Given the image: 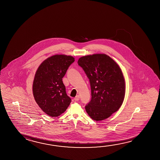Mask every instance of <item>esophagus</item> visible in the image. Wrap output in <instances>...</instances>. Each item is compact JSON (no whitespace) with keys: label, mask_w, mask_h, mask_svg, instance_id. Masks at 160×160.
Instances as JSON below:
<instances>
[{"label":"esophagus","mask_w":160,"mask_h":160,"mask_svg":"<svg viewBox=\"0 0 160 160\" xmlns=\"http://www.w3.org/2000/svg\"><path fill=\"white\" fill-rule=\"evenodd\" d=\"M79 99H80V96L78 95H76V97L74 98V100L75 101H79Z\"/></svg>","instance_id":"1"}]
</instances>
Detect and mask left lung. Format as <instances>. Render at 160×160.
<instances>
[{
    "label": "left lung",
    "instance_id": "obj_1",
    "mask_svg": "<svg viewBox=\"0 0 160 160\" xmlns=\"http://www.w3.org/2000/svg\"><path fill=\"white\" fill-rule=\"evenodd\" d=\"M78 63L89 79L92 99L85 106L94 120L106 119L123 103L125 81L119 66L105 54L81 57Z\"/></svg>",
    "mask_w": 160,
    "mask_h": 160
}]
</instances>
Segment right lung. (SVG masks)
Returning a JSON list of instances; mask_svg holds the SVG:
<instances>
[{
    "label": "right lung",
    "mask_w": 160,
    "mask_h": 160,
    "mask_svg": "<svg viewBox=\"0 0 160 160\" xmlns=\"http://www.w3.org/2000/svg\"><path fill=\"white\" fill-rule=\"evenodd\" d=\"M74 61L71 56L56 54L44 60L36 71L32 85L34 99L49 116H59L70 104L62 78Z\"/></svg>",
    "instance_id": "1"
}]
</instances>
